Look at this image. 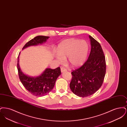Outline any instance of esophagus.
<instances>
[{
	"label": "esophagus",
	"mask_w": 127,
	"mask_h": 127,
	"mask_svg": "<svg viewBox=\"0 0 127 127\" xmlns=\"http://www.w3.org/2000/svg\"><path fill=\"white\" fill-rule=\"evenodd\" d=\"M61 72H64L66 71V69L64 67H61Z\"/></svg>",
	"instance_id": "1"
}]
</instances>
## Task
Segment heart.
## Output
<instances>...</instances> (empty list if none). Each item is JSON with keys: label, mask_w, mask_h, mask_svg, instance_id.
Listing matches in <instances>:
<instances>
[{"label": "heart", "mask_w": 127, "mask_h": 127, "mask_svg": "<svg viewBox=\"0 0 127 127\" xmlns=\"http://www.w3.org/2000/svg\"><path fill=\"white\" fill-rule=\"evenodd\" d=\"M89 50V44L85 40L75 38L67 39L58 45L57 48L58 55L56 57L61 62L67 58V62L70 66L76 67L83 64Z\"/></svg>", "instance_id": "obj_1"}]
</instances>
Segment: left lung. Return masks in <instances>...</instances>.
Listing matches in <instances>:
<instances>
[{"label":"left lung","instance_id":"left-lung-1","mask_svg":"<svg viewBox=\"0 0 127 127\" xmlns=\"http://www.w3.org/2000/svg\"><path fill=\"white\" fill-rule=\"evenodd\" d=\"M91 53L84 64L73 70L70 88L80 97H86L95 93L102 86L106 69L105 57L100 44L91 36Z\"/></svg>","mask_w":127,"mask_h":127}]
</instances>
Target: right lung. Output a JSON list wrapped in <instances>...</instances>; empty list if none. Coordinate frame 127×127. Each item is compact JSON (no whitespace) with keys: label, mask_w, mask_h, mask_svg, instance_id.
Instances as JSON below:
<instances>
[{"label":"right lung","mask_w":127,"mask_h":127,"mask_svg":"<svg viewBox=\"0 0 127 127\" xmlns=\"http://www.w3.org/2000/svg\"><path fill=\"white\" fill-rule=\"evenodd\" d=\"M49 37V36H36L27 43L22 49L31 46L41 44L46 42ZM18 62L19 56L18 58L17 67L20 80L27 91L37 97L45 96L52 91L57 79L61 74L60 67L54 69L47 68L40 76L36 77H30L25 75L21 71Z\"/></svg>","instance_id":"1"}]
</instances>
